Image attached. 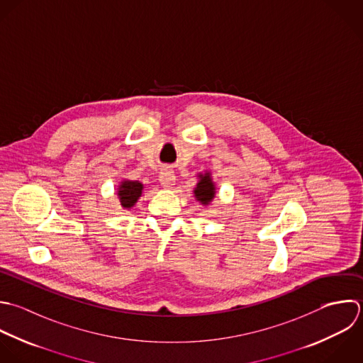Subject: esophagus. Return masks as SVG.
Masks as SVG:
<instances>
[{"instance_id": "1", "label": "esophagus", "mask_w": 363, "mask_h": 363, "mask_svg": "<svg viewBox=\"0 0 363 363\" xmlns=\"http://www.w3.org/2000/svg\"><path fill=\"white\" fill-rule=\"evenodd\" d=\"M160 182L164 188H172L175 185V174L169 168H164L160 172Z\"/></svg>"}]
</instances>
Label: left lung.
Masks as SVG:
<instances>
[{
    "instance_id": "8db88e82",
    "label": "left lung",
    "mask_w": 363,
    "mask_h": 363,
    "mask_svg": "<svg viewBox=\"0 0 363 363\" xmlns=\"http://www.w3.org/2000/svg\"><path fill=\"white\" fill-rule=\"evenodd\" d=\"M213 184L209 178L208 174L202 175L201 177V181L199 184L196 185V189H195V196L198 198V201H201L203 205H206L208 202H211L215 196V191H213Z\"/></svg>"
}]
</instances>
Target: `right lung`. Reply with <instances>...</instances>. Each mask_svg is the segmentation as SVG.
Listing matches in <instances>:
<instances>
[{
	"label": "right lung",
	"mask_w": 363,
	"mask_h": 363,
	"mask_svg": "<svg viewBox=\"0 0 363 363\" xmlns=\"http://www.w3.org/2000/svg\"><path fill=\"white\" fill-rule=\"evenodd\" d=\"M141 189L143 185L137 181H124L120 185V191H118V196H120V202L124 208H131L137 199L141 196Z\"/></svg>",
	"instance_id": "right-lung-1"
}]
</instances>
